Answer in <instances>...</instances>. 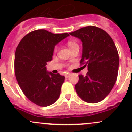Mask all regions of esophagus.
Segmentation results:
<instances>
[{
	"mask_svg": "<svg viewBox=\"0 0 132 132\" xmlns=\"http://www.w3.org/2000/svg\"><path fill=\"white\" fill-rule=\"evenodd\" d=\"M69 76H70L69 73H66V74L65 75V78H68Z\"/></svg>",
	"mask_w": 132,
	"mask_h": 132,
	"instance_id": "esophagus-1",
	"label": "esophagus"
}]
</instances>
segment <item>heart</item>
Masks as SVG:
<instances>
[{
    "label": "heart",
    "instance_id": "obj_1",
    "mask_svg": "<svg viewBox=\"0 0 132 132\" xmlns=\"http://www.w3.org/2000/svg\"><path fill=\"white\" fill-rule=\"evenodd\" d=\"M75 42H68V46H69V47H72V46H73V45H75ZM57 50V47H55V50Z\"/></svg>",
    "mask_w": 132,
    "mask_h": 132
}]
</instances>
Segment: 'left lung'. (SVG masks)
Wrapping results in <instances>:
<instances>
[{
  "label": "left lung",
  "mask_w": 132,
  "mask_h": 132,
  "mask_svg": "<svg viewBox=\"0 0 132 132\" xmlns=\"http://www.w3.org/2000/svg\"><path fill=\"white\" fill-rule=\"evenodd\" d=\"M82 43L80 63L87 66V75H79L75 90L88 103L102 101L111 91L117 79L119 56L111 37L98 27H85L70 33Z\"/></svg>",
  "instance_id": "8db88e82"
}]
</instances>
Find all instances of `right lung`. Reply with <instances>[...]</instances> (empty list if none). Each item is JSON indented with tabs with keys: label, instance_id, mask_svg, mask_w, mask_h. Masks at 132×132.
Segmentation results:
<instances>
[{
	"label": "right lung",
	"instance_id": "obj_1",
	"mask_svg": "<svg viewBox=\"0 0 132 132\" xmlns=\"http://www.w3.org/2000/svg\"><path fill=\"white\" fill-rule=\"evenodd\" d=\"M69 36L38 30L26 35L15 53L14 69L20 87L28 98L39 106L52 105L59 98L65 77L46 69L55 46Z\"/></svg>",
	"mask_w": 132,
	"mask_h": 132
}]
</instances>
